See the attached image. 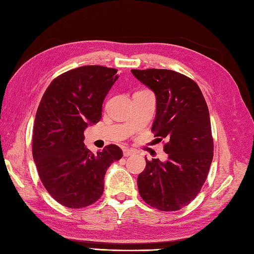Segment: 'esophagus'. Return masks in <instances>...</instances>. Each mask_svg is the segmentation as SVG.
Masks as SVG:
<instances>
[{"label":"esophagus","mask_w":254,"mask_h":254,"mask_svg":"<svg viewBox=\"0 0 254 254\" xmlns=\"http://www.w3.org/2000/svg\"><path fill=\"white\" fill-rule=\"evenodd\" d=\"M134 154V150L130 149V148H123V155L124 157H128V156H132Z\"/></svg>","instance_id":"1"}]
</instances>
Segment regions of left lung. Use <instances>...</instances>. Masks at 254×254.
<instances>
[{"mask_svg": "<svg viewBox=\"0 0 254 254\" xmlns=\"http://www.w3.org/2000/svg\"><path fill=\"white\" fill-rule=\"evenodd\" d=\"M156 96L152 131L167 139L166 161L147 160L137 177L139 195L150 206L174 212L201 191L214 155L209 112L197 84L171 69H131Z\"/></svg>", "mask_w": 254, "mask_h": 254, "instance_id": "obj_1", "label": "left lung"}]
</instances>
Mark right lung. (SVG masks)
Here are the masks:
<instances>
[{"mask_svg":"<svg viewBox=\"0 0 254 254\" xmlns=\"http://www.w3.org/2000/svg\"><path fill=\"white\" fill-rule=\"evenodd\" d=\"M117 72L100 65L67 71L52 80L38 107L32 156L46 190L65 207L82 208L98 201L108 167L122 158V149L115 144L97 154L84 144L85 128L100 121Z\"/></svg>","mask_w":254,"mask_h":254,"instance_id":"right-lung-1","label":"right lung"}]
</instances>
